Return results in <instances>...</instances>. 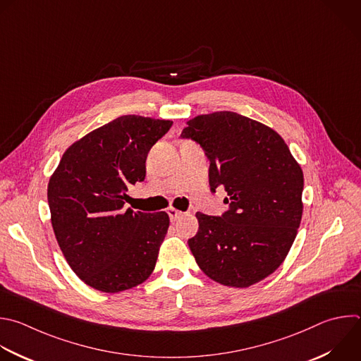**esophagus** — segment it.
I'll list each match as a JSON object with an SVG mask.
<instances>
[{"mask_svg": "<svg viewBox=\"0 0 361 361\" xmlns=\"http://www.w3.org/2000/svg\"><path fill=\"white\" fill-rule=\"evenodd\" d=\"M167 214H169V216H170V221H171V222L177 221V219L183 215V212H181V211H178V209H176V208H173V207L167 209Z\"/></svg>", "mask_w": 361, "mask_h": 361, "instance_id": "esophagus-1", "label": "esophagus"}]
</instances>
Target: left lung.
I'll list each match as a JSON object with an SVG mask.
<instances>
[{
    "label": "left lung",
    "mask_w": 361,
    "mask_h": 361,
    "mask_svg": "<svg viewBox=\"0 0 361 361\" xmlns=\"http://www.w3.org/2000/svg\"><path fill=\"white\" fill-rule=\"evenodd\" d=\"M181 132L209 160V190L224 187L221 216L197 212L198 232L188 247L215 282L248 288L286 258L302 219L303 173L271 128L233 111L201 114Z\"/></svg>",
    "instance_id": "8db88e82"
}]
</instances>
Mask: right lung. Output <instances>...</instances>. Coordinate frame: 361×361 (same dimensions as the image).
I'll return each mask as SVG.
<instances>
[{
	"label": "right lung",
	"mask_w": 361,
	"mask_h": 361,
	"mask_svg": "<svg viewBox=\"0 0 361 361\" xmlns=\"http://www.w3.org/2000/svg\"><path fill=\"white\" fill-rule=\"evenodd\" d=\"M171 126V120L120 116L73 143L49 180L56 241L72 271L93 289H132L156 267L169 215L125 209V200L145 180L147 154Z\"/></svg>",
	"instance_id": "obj_1"
}]
</instances>
